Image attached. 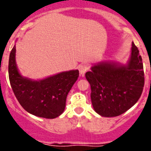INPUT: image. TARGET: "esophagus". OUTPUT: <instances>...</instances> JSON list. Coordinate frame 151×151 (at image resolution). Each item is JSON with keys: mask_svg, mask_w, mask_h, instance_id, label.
Masks as SVG:
<instances>
[{"mask_svg": "<svg viewBox=\"0 0 151 151\" xmlns=\"http://www.w3.org/2000/svg\"><path fill=\"white\" fill-rule=\"evenodd\" d=\"M88 70V66L86 64H81L79 66V72H80V75L83 76L85 75V73H86Z\"/></svg>", "mask_w": 151, "mask_h": 151, "instance_id": "obj_1", "label": "esophagus"}]
</instances>
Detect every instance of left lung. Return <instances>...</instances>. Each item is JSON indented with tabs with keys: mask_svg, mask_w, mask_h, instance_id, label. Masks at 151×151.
Returning <instances> with one entry per match:
<instances>
[{
	"mask_svg": "<svg viewBox=\"0 0 151 151\" xmlns=\"http://www.w3.org/2000/svg\"><path fill=\"white\" fill-rule=\"evenodd\" d=\"M91 86L95 111L102 117H117L136 104L144 86L142 57L135 44L126 64L101 62L85 73Z\"/></svg>",
	"mask_w": 151,
	"mask_h": 151,
	"instance_id": "left-lung-1",
	"label": "left lung"
}]
</instances>
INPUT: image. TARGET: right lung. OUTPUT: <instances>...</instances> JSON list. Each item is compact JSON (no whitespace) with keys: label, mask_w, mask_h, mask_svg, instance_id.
I'll use <instances>...</instances> for the list:
<instances>
[{"label":"right lung","mask_w":151,"mask_h":151,"mask_svg":"<svg viewBox=\"0 0 151 151\" xmlns=\"http://www.w3.org/2000/svg\"><path fill=\"white\" fill-rule=\"evenodd\" d=\"M15 45L11 51L8 75L20 105L28 113L53 119L65 110L66 96L79 76L78 70L65 71L41 80H32L19 73L15 61Z\"/></svg>","instance_id":"1"}]
</instances>
